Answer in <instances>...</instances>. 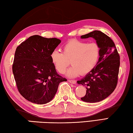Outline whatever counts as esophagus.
I'll use <instances>...</instances> for the list:
<instances>
[{
  "label": "esophagus",
  "mask_w": 133,
  "mask_h": 133,
  "mask_svg": "<svg viewBox=\"0 0 133 133\" xmlns=\"http://www.w3.org/2000/svg\"><path fill=\"white\" fill-rule=\"evenodd\" d=\"M68 81L70 83L73 84H75L76 83V81H75V80H71V79H69Z\"/></svg>",
  "instance_id": "obj_1"
}]
</instances>
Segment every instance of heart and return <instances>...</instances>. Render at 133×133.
Returning <instances> with one entry per match:
<instances>
[{
	"label": "heart",
	"mask_w": 133,
	"mask_h": 133,
	"mask_svg": "<svg viewBox=\"0 0 133 133\" xmlns=\"http://www.w3.org/2000/svg\"><path fill=\"white\" fill-rule=\"evenodd\" d=\"M101 54L99 45L96 42L88 43L73 39L63 47V53L54 50L50 54V60L59 73H63L70 63L72 66L66 71V76L74 78L80 74L85 75L97 64Z\"/></svg>",
	"instance_id": "b5f03b06"
}]
</instances>
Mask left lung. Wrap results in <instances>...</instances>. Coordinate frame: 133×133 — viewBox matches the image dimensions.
<instances>
[{"instance_id":"obj_1","label":"left lung","mask_w":133,"mask_h":133,"mask_svg":"<svg viewBox=\"0 0 133 133\" xmlns=\"http://www.w3.org/2000/svg\"><path fill=\"white\" fill-rule=\"evenodd\" d=\"M93 38L99 45L101 54L95 67L77 83L85 86L86 94L81 99L95 103L108 97L116 87L120 56L113 41L100 31L81 36V39Z\"/></svg>"}]
</instances>
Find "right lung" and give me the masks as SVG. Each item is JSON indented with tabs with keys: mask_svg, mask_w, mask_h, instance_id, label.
Wrapping results in <instances>:
<instances>
[{
	"mask_svg": "<svg viewBox=\"0 0 133 133\" xmlns=\"http://www.w3.org/2000/svg\"><path fill=\"white\" fill-rule=\"evenodd\" d=\"M60 42L57 38L36 35L17 48L13 73L19 92L30 102L41 105L49 102L59 83L67 81L57 74L50 57Z\"/></svg>",
	"mask_w": 133,
	"mask_h": 133,
	"instance_id": "add662e5",
	"label": "right lung"
}]
</instances>
